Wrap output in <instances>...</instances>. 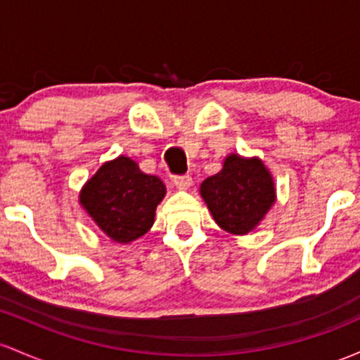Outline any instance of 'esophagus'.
<instances>
[{
    "label": "esophagus",
    "mask_w": 360,
    "mask_h": 360,
    "mask_svg": "<svg viewBox=\"0 0 360 360\" xmlns=\"http://www.w3.org/2000/svg\"><path fill=\"white\" fill-rule=\"evenodd\" d=\"M172 183L177 189H189L193 184V179L191 176H176L172 179Z\"/></svg>",
    "instance_id": "esophagus-1"
}]
</instances>
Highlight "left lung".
I'll return each instance as SVG.
<instances>
[{
    "mask_svg": "<svg viewBox=\"0 0 360 360\" xmlns=\"http://www.w3.org/2000/svg\"><path fill=\"white\" fill-rule=\"evenodd\" d=\"M200 195L220 229L244 236L255 231L274 207L276 189L262 159L229 153L222 169L200 184Z\"/></svg>",
    "mask_w": 360,
    "mask_h": 360,
    "instance_id": "8db88e82",
    "label": "left lung"
}]
</instances>
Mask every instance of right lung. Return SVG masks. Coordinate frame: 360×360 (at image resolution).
<instances>
[{
	"mask_svg": "<svg viewBox=\"0 0 360 360\" xmlns=\"http://www.w3.org/2000/svg\"><path fill=\"white\" fill-rule=\"evenodd\" d=\"M164 196L160 177L141 172L135 160L120 155L86 181L78 201L108 238L128 244L150 231Z\"/></svg>",
	"mask_w": 360,
	"mask_h": 360,
	"instance_id": "add662e5",
	"label": "right lung"
}]
</instances>
